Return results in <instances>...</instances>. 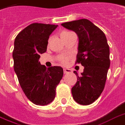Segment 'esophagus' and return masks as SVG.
<instances>
[{"mask_svg": "<svg viewBox=\"0 0 125 125\" xmlns=\"http://www.w3.org/2000/svg\"><path fill=\"white\" fill-rule=\"evenodd\" d=\"M63 72H64V74H68V73H71L72 72V71L69 69H64Z\"/></svg>", "mask_w": 125, "mask_h": 125, "instance_id": "1", "label": "esophagus"}]
</instances>
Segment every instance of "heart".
<instances>
[{
	"instance_id": "obj_1",
	"label": "heart",
	"mask_w": 125,
	"mask_h": 125,
	"mask_svg": "<svg viewBox=\"0 0 125 125\" xmlns=\"http://www.w3.org/2000/svg\"><path fill=\"white\" fill-rule=\"evenodd\" d=\"M71 33H72V32H68V31H63V32H62L61 33V38H62V40H63L65 38H66ZM59 60H60V62L62 64H65V63H67V61H68V57L65 56H61L59 58Z\"/></svg>"
}]
</instances>
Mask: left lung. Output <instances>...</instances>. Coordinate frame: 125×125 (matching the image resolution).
<instances>
[{
	"mask_svg": "<svg viewBox=\"0 0 125 125\" xmlns=\"http://www.w3.org/2000/svg\"><path fill=\"white\" fill-rule=\"evenodd\" d=\"M77 34L79 39L75 64L84 67L81 76L71 89L73 97L82 105L91 104L103 92L110 65V48L104 33L85 19L62 24Z\"/></svg>",
	"mask_w": 125,
	"mask_h": 125,
	"instance_id": "8db88e82",
	"label": "left lung"
}]
</instances>
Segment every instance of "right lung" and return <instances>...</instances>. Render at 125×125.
Here are the masks:
<instances>
[{"mask_svg":"<svg viewBox=\"0 0 125 125\" xmlns=\"http://www.w3.org/2000/svg\"><path fill=\"white\" fill-rule=\"evenodd\" d=\"M58 25L34 22L16 36L13 51V68L27 98L36 105L45 106L54 99L56 88L62 78L60 66L46 68L40 54L47 51L48 40Z\"/></svg>","mask_w":125,"mask_h":125,"instance_id":"obj_1","label":"right lung"}]
</instances>
